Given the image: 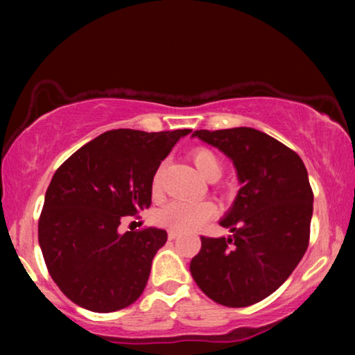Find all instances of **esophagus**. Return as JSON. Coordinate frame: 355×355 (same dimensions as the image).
Segmentation results:
<instances>
[{
  "mask_svg": "<svg viewBox=\"0 0 355 355\" xmlns=\"http://www.w3.org/2000/svg\"><path fill=\"white\" fill-rule=\"evenodd\" d=\"M179 234H178V232L176 231H168V237H169V239H176V237H178Z\"/></svg>",
  "mask_w": 355,
  "mask_h": 355,
  "instance_id": "obj_1",
  "label": "esophagus"
}]
</instances>
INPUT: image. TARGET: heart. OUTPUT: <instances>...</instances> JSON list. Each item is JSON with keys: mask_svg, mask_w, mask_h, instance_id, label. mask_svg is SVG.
Listing matches in <instances>:
<instances>
[{"mask_svg": "<svg viewBox=\"0 0 355 355\" xmlns=\"http://www.w3.org/2000/svg\"><path fill=\"white\" fill-rule=\"evenodd\" d=\"M193 166L200 173L202 178L208 181H216L223 173V163L218 155L210 148H193L191 153ZM162 171L163 168L159 166L152 179V191L153 193L159 192V184H162ZM216 215V207L211 202H182L174 200L168 205L158 208L155 211L153 220L158 226L168 227L169 231L176 232H189L205 225L211 218Z\"/></svg>", "mask_w": 355, "mask_h": 355, "instance_id": "heart-1", "label": "heart"}]
</instances>
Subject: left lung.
Instances as JSON below:
<instances>
[{"instance_id":"1","label":"left lung","mask_w":355,"mask_h":355,"mask_svg":"<svg viewBox=\"0 0 355 355\" xmlns=\"http://www.w3.org/2000/svg\"><path fill=\"white\" fill-rule=\"evenodd\" d=\"M234 163L242 187L220 221L231 237L202 236L191 261L198 288L226 307H247L273 294L309 247L313 192L297 153L252 128L196 130Z\"/></svg>"}]
</instances>
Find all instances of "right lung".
Here are the masks:
<instances>
[{
  "mask_svg": "<svg viewBox=\"0 0 355 355\" xmlns=\"http://www.w3.org/2000/svg\"><path fill=\"white\" fill-rule=\"evenodd\" d=\"M191 129H114L90 140L56 169L38 220L51 278L72 302L98 313L129 307L147 286L164 230L119 234L123 216L152 203V179Z\"/></svg>",
  "mask_w": 355,
  "mask_h": 355,
  "instance_id": "right-lung-1",
  "label": "right lung"
}]
</instances>
